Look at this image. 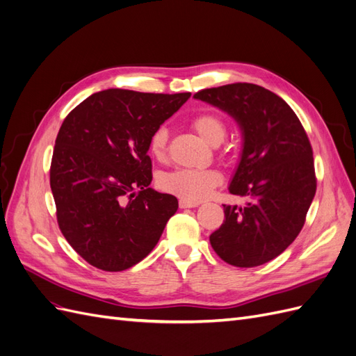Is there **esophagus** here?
I'll return each instance as SVG.
<instances>
[{"label": "esophagus", "mask_w": 356, "mask_h": 356, "mask_svg": "<svg viewBox=\"0 0 356 356\" xmlns=\"http://www.w3.org/2000/svg\"><path fill=\"white\" fill-rule=\"evenodd\" d=\"M199 202H191V200H184V199H181L179 200V208H196V207H199Z\"/></svg>", "instance_id": "34e87169"}]
</instances>
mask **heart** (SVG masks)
<instances>
[{"mask_svg": "<svg viewBox=\"0 0 356 356\" xmlns=\"http://www.w3.org/2000/svg\"><path fill=\"white\" fill-rule=\"evenodd\" d=\"M190 126L204 141L217 145L225 136V123L222 118L212 111H203L191 117ZM168 129L159 126L148 139V152L154 159L163 160L168 152ZM221 177L212 169H188L178 168L166 172L159 178V186L170 195L184 200L199 202L220 184Z\"/></svg>", "mask_w": 356, "mask_h": 356, "instance_id": "heart-1", "label": "heart"}]
</instances>
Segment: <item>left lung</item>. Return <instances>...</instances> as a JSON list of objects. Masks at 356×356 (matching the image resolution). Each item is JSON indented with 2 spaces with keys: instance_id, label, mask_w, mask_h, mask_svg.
Listing matches in <instances>:
<instances>
[{
  "instance_id": "8db88e82",
  "label": "left lung",
  "mask_w": 356,
  "mask_h": 356,
  "mask_svg": "<svg viewBox=\"0 0 356 356\" xmlns=\"http://www.w3.org/2000/svg\"><path fill=\"white\" fill-rule=\"evenodd\" d=\"M195 98L239 123L243 149L229 191L245 207L224 204L221 227L209 236L217 255L236 267L273 260L296 241L316 193L314 152L298 117L276 93L251 83L203 89Z\"/></svg>"
}]
</instances>
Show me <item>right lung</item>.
<instances>
[{
  "mask_svg": "<svg viewBox=\"0 0 356 356\" xmlns=\"http://www.w3.org/2000/svg\"><path fill=\"white\" fill-rule=\"evenodd\" d=\"M191 96L106 89L65 117L50 165L62 234L86 261L122 272L153 251L178 209L149 188L148 139Z\"/></svg>",
  "mask_w": 356,
  "mask_h": 356,
  "instance_id": "add662e5",
  "label": "right lung"
}]
</instances>
